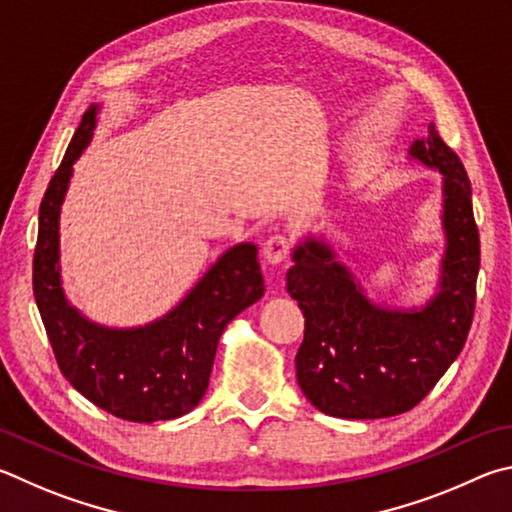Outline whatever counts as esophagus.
Returning <instances> with one entry per match:
<instances>
[{
	"instance_id": "1",
	"label": "esophagus",
	"mask_w": 512,
	"mask_h": 512,
	"mask_svg": "<svg viewBox=\"0 0 512 512\" xmlns=\"http://www.w3.org/2000/svg\"><path fill=\"white\" fill-rule=\"evenodd\" d=\"M263 256L270 265H279L285 258L290 256V238L283 236V233H276V236L267 238L263 245Z\"/></svg>"
}]
</instances>
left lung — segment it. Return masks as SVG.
<instances>
[{
	"label": "left lung",
	"mask_w": 512,
	"mask_h": 512,
	"mask_svg": "<svg viewBox=\"0 0 512 512\" xmlns=\"http://www.w3.org/2000/svg\"><path fill=\"white\" fill-rule=\"evenodd\" d=\"M409 155L443 175L447 245L438 292L423 308L373 303L324 240L306 238L292 251L288 292L306 317L294 360L297 380L328 416L369 420L414 409L450 369L470 333L481 251L468 173L434 123Z\"/></svg>",
	"instance_id": "left-lung-1"
}]
</instances>
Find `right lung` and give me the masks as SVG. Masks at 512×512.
<instances>
[{
	"label": "right lung",
	"mask_w": 512,
	"mask_h": 512,
	"mask_svg": "<svg viewBox=\"0 0 512 512\" xmlns=\"http://www.w3.org/2000/svg\"><path fill=\"white\" fill-rule=\"evenodd\" d=\"M98 105H89L40 204L33 294L60 371L71 387L132 423L179 418L197 407L222 330L263 297L258 249L240 242L215 261L179 306L139 328L94 324L71 306L60 281V206L74 161L92 141Z\"/></svg>",
	"instance_id": "add662e5"
}]
</instances>
